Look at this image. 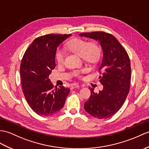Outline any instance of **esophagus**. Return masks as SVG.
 <instances>
[{
    "label": "esophagus",
    "instance_id": "1",
    "mask_svg": "<svg viewBox=\"0 0 149 149\" xmlns=\"http://www.w3.org/2000/svg\"><path fill=\"white\" fill-rule=\"evenodd\" d=\"M77 88H79V84H77V83H74V84H72V85H71V88H70V89H73Z\"/></svg>",
    "mask_w": 149,
    "mask_h": 149
}]
</instances>
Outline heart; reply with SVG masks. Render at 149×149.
Returning a JSON list of instances; mask_svg holds the SVG:
<instances>
[{"label":"heart","mask_w":149,"mask_h":149,"mask_svg":"<svg viewBox=\"0 0 149 149\" xmlns=\"http://www.w3.org/2000/svg\"><path fill=\"white\" fill-rule=\"evenodd\" d=\"M68 49L81 56L84 60L91 63H95L98 60L100 55V49L95 42H88V41L81 39H75L67 44ZM58 64L63 63L64 53L61 50H58L55 55ZM86 68L77 70L74 72V75L80 77L86 72Z\"/></svg>","instance_id":"obj_1"}]
</instances>
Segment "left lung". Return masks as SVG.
<instances>
[{
	"label": "left lung",
	"instance_id": "left-lung-1",
	"mask_svg": "<svg viewBox=\"0 0 149 149\" xmlns=\"http://www.w3.org/2000/svg\"><path fill=\"white\" fill-rule=\"evenodd\" d=\"M79 36L98 41L103 51L99 67L102 74L99 79L103 88L98 93L90 88L91 94L84 103V109L96 118H109L121 108L128 95L131 81L128 54L111 34L94 32L82 33Z\"/></svg>",
	"mask_w": 149,
	"mask_h": 149
}]
</instances>
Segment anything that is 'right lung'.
<instances>
[{
    "instance_id": "add662e5",
    "label": "right lung",
    "mask_w": 149,
    "mask_h": 149,
    "mask_svg": "<svg viewBox=\"0 0 149 149\" xmlns=\"http://www.w3.org/2000/svg\"><path fill=\"white\" fill-rule=\"evenodd\" d=\"M71 34H48L37 38L28 47L20 65L23 93L34 112L42 116L58 113L64 106L70 89L54 88L49 76L56 67L57 47Z\"/></svg>"
}]
</instances>
